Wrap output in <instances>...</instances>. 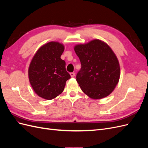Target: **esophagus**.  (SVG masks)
<instances>
[{"label": "esophagus", "mask_w": 148, "mask_h": 148, "mask_svg": "<svg viewBox=\"0 0 148 148\" xmlns=\"http://www.w3.org/2000/svg\"><path fill=\"white\" fill-rule=\"evenodd\" d=\"M70 76H71V77H75V73H74V72H71V73H70Z\"/></svg>", "instance_id": "esophagus-1"}]
</instances>
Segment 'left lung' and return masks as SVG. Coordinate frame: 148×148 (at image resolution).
Returning a JSON list of instances; mask_svg holds the SVG:
<instances>
[{
  "instance_id": "8db88e82",
  "label": "left lung",
  "mask_w": 148,
  "mask_h": 148,
  "mask_svg": "<svg viewBox=\"0 0 148 148\" xmlns=\"http://www.w3.org/2000/svg\"><path fill=\"white\" fill-rule=\"evenodd\" d=\"M74 50L81 62L77 81L82 91L93 99H101L113 92L119 82V62L110 46L95 39L78 44Z\"/></svg>"
}]
</instances>
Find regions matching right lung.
Instances as JSON below:
<instances>
[{
    "mask_svg": "<svg viewBox=\"0 0 148 148\" xmlns=\"http://www.w3.org/2000/svg\"><path fill=\"white\" fill-rule=\"evenodd\" d=\"M64 49L63 44L49 42L38 49L30 62V84L35 93L43 99L51 100L60 95L70 78L65 62L60 58Z\"/></svg>",
    "mask_w": 148,
    "mask_h": 148,
    "instance_id": "1",
    "label": "right lung"
}]
</instances>
